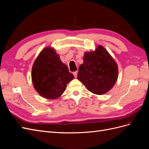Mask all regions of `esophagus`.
Instances as JSON below:
<instances>
[{
	"instance_id": "34e87169",
	"label": "esophagus",
	"mask_w": 149,
	"mask_h": 149,
	"mask_svg": "<svg viewBox=\"0 0 149 149\" xmlns=\"http://www.w3.org/2000/svg\"><path fill=\"white\" fill-rule=\"evenodd\" d=\"M77 74H78V71H75V72H74V73H73V75L74 76L75 78L77 77Z\"/></svg>"
}]
</instances>
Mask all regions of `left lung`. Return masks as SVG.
<instances>
[{
  "label": "left lung",
  "instance_id": "left-lung-1",
  "mask_svg": "<svg viewBox=\"0 0 149 149\" xmlns=\"http://www.w3.org/2000/svg\"><path fill=\"white\" fill-rule=\"evenodd\" d=\"M77 78L88 91L102 95L116 84L118 78V65L105 48L98 45L94 51L84 53Z\"/></svg>",
  "mask_w": 149,
  "mask_h": 149
}]
</instances>
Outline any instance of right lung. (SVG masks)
Masks as SVG:
<instances>
[{"label": "right lung", "instance_id": "add662e5", "mask_svg": "<svg viewBox=\"0 0 149 149\" xmlns=\"http://www.w3.org/2000/svg\"><path fill=\"white\" fill-rule=\"evenodd\" d=\"M74 78L53 48H43L33 63L31 81L36 91L45 98L55 100L60 97L68 83Z\"/></svg>", "mask_w": 149, "mask_h": 149}]
</instances>
